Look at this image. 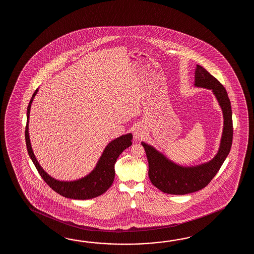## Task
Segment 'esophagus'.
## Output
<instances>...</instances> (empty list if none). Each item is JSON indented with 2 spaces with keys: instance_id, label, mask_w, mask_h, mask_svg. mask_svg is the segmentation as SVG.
I'll use <instances>...</instances> for the list:
<instances>
[{
  "instance_id": "obj_1",
  "label": "esophagus",
  "mask_w": 254,
  "mask_h": 254,
  "mask_svg": "<svg viewBox=\"0 0 254 254\" xmlns=\"http://www.w3.org/2000/svg\"><path fill=\"white\" fill-rule=\"evenodd\" d=\"M145 133V129H144V128H143L142 126H140V125H138V126L135 128L134 131H133L135 140H140L142 137H144Z\"/></svg>"
}]
</instances>
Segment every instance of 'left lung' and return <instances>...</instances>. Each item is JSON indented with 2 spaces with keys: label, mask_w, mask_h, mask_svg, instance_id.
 Segmentation results:
<instances>
[{
  "label": "left lung",
  "mask_w": 254,
  "mask_h": 254,
  "mask_svg": "<svg viewBox=\"0 0 254 254\" xmlns=\"http://www.w3.org/2000/svg\"><path fill=\"white\" fill-rule=\"evenodd\" d=\"M194 86L211 90L221 106L223 129L220 148L215 156L208 162L195 166H183L168 159L153 146L141 141L149 162V178L151 184L168 194H187L203 189L219 172L232 147V106L225 88L200 65H196Z\"/></svg>",
  "instance_id": "8db88e82"
}]
</instances>
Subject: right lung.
Wrapping results in <instances>:
<instances>
[{
	"instance_id": "obj_1",
	"label": "right lung",
	"mask_w": 254,
	"mask_h": 254,
	"mask_svg": "<svg viewBox=\"0 0 254 254\" xmlns=\"http://www.w3.org/2000/svg\"><path fill=\"white\" fill-rule=\"evenodd\" d=\"M39 89L32 96L27 107V124L25 128V140L27 146L29 156L32 159L33 164L37 169L41 177L49 186L60 195L65 198H70L74 200H88L98 197L104 193L111 187L114 183L115 171L114 165L120 154L125 151L126 148L131 145L132 134L122 135L118 138L109 142L108 145L103 150L102 155L96 163V166L91 173L86 176L75 181H59L53 178L46 173L43 168L39 164L36 157L34 155L33 148L31 145L30 135H29V119H30V110L33 103V99L37 94Z\"/></svg>"
}]
</instances>
